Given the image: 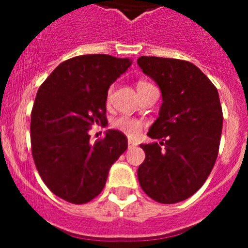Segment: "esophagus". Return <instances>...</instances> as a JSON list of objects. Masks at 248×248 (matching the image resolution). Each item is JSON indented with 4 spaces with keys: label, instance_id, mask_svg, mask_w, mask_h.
Returning a JSON list of instances; mask_svg holds the SVG:
<instances>
[{
    "label": "esophagus",
    "instance_id": "1",
    "mask_svg": "<svg viewBox=\"0 0 248 248\" xmlns=\"http://www.w3.org/2000/svg\"><path fill=\"white\" fill-rule=\"evenodd\" d=\"M128 146H129V149L135 148V146H137V143H135L134 140H128Z\"/></svg>",
    "mask_w": 248,
    "mask_h": 248
}]
</instances>
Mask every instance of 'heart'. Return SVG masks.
I'll list each match as a JSON object with an SVG mask.
<instances>
[{
  "instance_id": "heart-1",
  "label": "heart",
  "mask_w": 248,
  "mask_h": 248,
  "mask_svg": "<svg viewBox=\"0 0 248 248\" xmlns=\"http://www.w3.org/2000/svg\"><path fill=\"white\" fill-rule=\"evenodd\" d=\"M149 84L146 82H141L140 80L137 85V89L143 87V85ZM113 126L117 130H119L120 133L125 134L129 138H135L141 133V129H143V123L140 122L139 119H135V118L130 117H120L118 119H115L113 122Z\"/></svg>"
}]
</instances>
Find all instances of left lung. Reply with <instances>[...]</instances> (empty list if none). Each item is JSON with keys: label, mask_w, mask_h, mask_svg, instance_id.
<instances>
[{"label": "left lung", "mask_w": 248, "mask_h": 248, "mask_svg": "<svg viewBox=\"0 0 248 248\" xmlns=\"http://www.w3.org/2000/svg\"><path fill=\"white\" fill-rule=\"evenodd\" d=\"M138 65L163 97L148 133L160 141L140 145L145 160L138 169L139 184L157 202H180L203 185L217 157L223 120L218 92L186 61L143 56Z\"/></svg>", "instance_id": "obj_1"}]
</instances>
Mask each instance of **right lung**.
I'll return each instance as SVG.
<instances>
[{"label": "right lung", "instance_id": "add662e5", "mask_svg": "<svg viewBox=\"0 0 248 248\" xmlns=\"http://www.w3.org/2000/svg\"><path fill=\"white\" fill-rule=\"evenodd\" d=\"M133 61L85 54L64 61L45 80L31 114L34 164L48 189L72 203L102 192L109 169L128 148L119 130L92 143L89 130L105 125L108 89Z\"/></svg>", "mask_w": 248, "mask_h": 248}]
</instances>
